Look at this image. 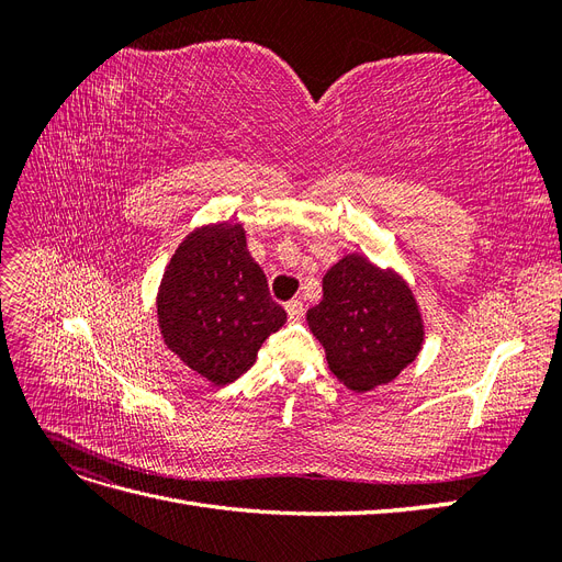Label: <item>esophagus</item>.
Returning a JSON list of instances; mask_svg holds the SVG:
<instances>
[{
	"label": "esophagus",
	"mask_w": 562,
	"mask_h": 562,
	"mask_svg": "<svg viewBox=\"0 0 562 562\" xmlns=\"http://www.w3.org/2000/svg\"><path fill=\"white\" fill-rule=\"evenodd\" d=\"M285 312H288V318H291V321H300V318L304 316V307H302V302H300V300H291V302H285Z\"/></svg>",
	"instance_id": "esophagus-1"
}]
</instances>
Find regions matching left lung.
Returning <instances> with one entry per match:
<instances>
[{"label": "left lung", "mask_w": 562, "mask_h": 562, "mask_svg": "<svg viewBox=\"0 0 562 562\" xmlns=\"http://www.w3.org/2000/svg\"><path fill=\"white\" fill-rule=\"evenodd\" d=\"M333 375L356 394L386 384L424 345V318L396 269L349 252L323 277V297L307 312Z\"/></svg>", "instance_id": "left-lung-1"}]
</instances>
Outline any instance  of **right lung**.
I'll return each instance as SVG.
<instances>
[{
  "label": "right lung",
  "instance_id": "obj_1",
  "mask_svg": "<svg viewBox=\"0 0 562 562\" xmlns=\"http://www.w3.org/2000/svg\"><path fill=\"white\" fill-rule=\"evenodd\" d=\"M164 345L211 384H229L285 323L239 223L190 232L166 265L157 293Z\"/></svg>",
  "mask_w": 562,
  "mask_h": 562
}]
</instances>
